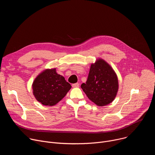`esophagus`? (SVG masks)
<instances>
[{
    "label": "esophagus",
    "mask_w": 155,
    "mask_h": 155,
    "mask_svg": "<svg viewBox=\"0 0 155 155\" xmlns=\"http://www.w3.org/2000/svg\"><path fill=\"white\" fill-rule=\"evenodd\" d=\"M72 87H79V83H74V84H72Z\"/></svg>",
    "instance_id": "1"
}]
</instances>
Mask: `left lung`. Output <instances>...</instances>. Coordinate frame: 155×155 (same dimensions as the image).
<instances>
[{
    "label": "left lung",
    "instance_id": "left-lung-1",
    "mask_svg": "<svg viewBox=\"0 0 155 155\" xmlns=\"http://www.w3.org/2000/svg\"><path fill=\"white\" fill-rule=\"evenodd\" d=\"M87 97L102 107L114 101L118 91V79L115 71L105 60L98 58L91 65L86 83L81 85Z\"/></svg>",
    "mask_w": 155,
    "mask_h": 155
}]
</instances>
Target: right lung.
Instances as JSON below:
<instances>
[{
  "mask_svg": "<svg viewBox=\"0 0 155 155\" xmlns=\"http://www.w3.org/2000/svg\"><path fill=\"white\" fill-rule=\"evenodd\" d=\"M71 85L56 72V68L40 72L33 81L32 87L36 100L42 105L53 106L61 101L71 90Z\"/></svg>",
  "mask_w": 155,
  "mask_h": 155,
  "instance_id": "right-lung-1",
  "label": "right lung"
}]
</instances>
